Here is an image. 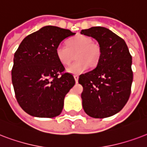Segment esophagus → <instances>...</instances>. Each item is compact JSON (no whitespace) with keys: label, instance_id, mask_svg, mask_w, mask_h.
Returning <instances> with one entry per match:
<instances>
[{"label":"esophagus","instance_id":"esophagus-1","mask_svg":"<svg viewBox=\"0 0 147 147\" xmlns=\"http://www.w3.org/2000/svg\"><path fill=\"white\" fill-rule=\"evenodd\" d=\"M74 77L76 83H77V82H78V79H79V76H78V75H74Z\"/></svg>","mask_w":147,"mask_h":147}]
</instances>
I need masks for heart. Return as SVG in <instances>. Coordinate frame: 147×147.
I'll list each match as a JSON object with an SVG mask.
<instances>
[{
  "instance_id": "heart-1",
  "label": "heart",
  "mask_w": 147,
  "mask_h": 147,
  "mask_svg": "<svg viewBox=\"0 0 147 147\" xmlns=\"http://www.w3.org/2000/svg\"><path fill=\"white\" fill-rule=\"evenodd\" d=\"M58 61L63 65H69L74 59L77 61L67 68V71L73 74H80L89 67V65L97 64L100 57L101 50L98 44L92 42L90 37L78 34L68 40V46L63 43L56 47Z\"/></svg>"
}]
</instances>
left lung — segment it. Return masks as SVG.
<instances>
[{
	"label": "left lung",
	"instance_id": "obj_1",
	"mask_svg": "<svg viewBox=\"0 0 147 147\" xmlns=\"http://www.w3.org/2000/svg\"><path fill=\"white\" fill-rule=\"evenodd\" d=\"M81 34L98 42L101 54L96 67L80 75L83 108L94 118H106L122 110L129 100L133 82L132 57L124 40L107 28L93 27Z\"/></svg>",
	"mask_w": 147,
	"mask_h": 147
}]
</instances>
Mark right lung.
Here are the masks:
<instances>
[{
	"instance_id": "1",
	"label": "right lung",
	"mask_w": 147,
	"mask_h": 147,
	"mask_svg": "<svg viewBox=\"0 0 147 147\" xmlns=\"http://www.w3.org/2000/svg\"><path fill=\"white\" fill-rule=\"evenodd\" d=\"M70 30L45 26L23 40L14 53L11 70L15 96L20 107L36 117L61 114L66 94L74 86L72 74L58 61L56 47L74 36Z\"/></svg>"
}]
</instances>
